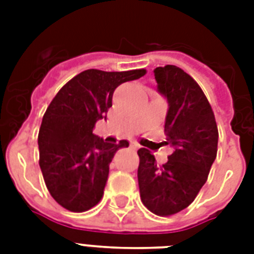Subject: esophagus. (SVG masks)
<instances>
[{"label":"esophagus","instance_id":"esophagus-1","mask_svg":"<svg viewBox=\"0 0 254 254\" xmlns=\"http://www.w3.org/2000/svg\"><path fill=\"white\" fill-rule=\"evenodd\" d=\"M130 146L133 147V149H135V150H137V149H139V147H141V146H139V143H138V142H131V143H130Z\"/></svg>","mask_w":254,"mask_h":254}]
</instances>
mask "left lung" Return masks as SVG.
Instances as JSON below:
<instances>
[{
	"label": "left lung",
	"mask_w": 254,
	"mask_h": 254,
	"mask_svg": "<svg viewBox=\"0 0 254 254\" xmlns=\"http://www.w3.org/2000/svg\"><path fill=\"white\" fill-rule=\"evenodd\" d=\"M158 92L169 103L166 145L173 154L162 166L139 149L138 186L143 205L158 216L187 208L208 178L216 158L219 131L212 108L196 81L177 65L154 69Z\"/></svg>",
	"instance_id": "obj_1"
}]
</instances>
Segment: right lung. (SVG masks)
I'll return each instance as SVG.
<instances>
[{
	"mask_svg": "<svg viewBox=\"0 0 254 254\" xmlns=\"http://www.w3.org/2000/svg\"><path fill=\"white\" fill-rule=\"evenodd\" d=\"M145 73L87 69L63 85L50 103L38 134L39 166L47 190L63 208L84 212L101 200L109 163L129 142H107L93 134V127L99 120H107L116 88Z\"/></svg>",
	"mask_w": 254,
	"mask_h": 254,
	"instance_id": "1",
	"label": "right lung"
}]
</instances>
